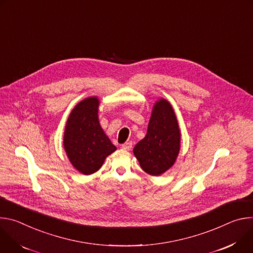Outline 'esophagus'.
I'll use <instances>...</instances> for the list:
<instances>
[{
  "instance_id": "34e87169",
  "label": "esophagus",
  "mask_w": 253,
  "mask_h": 253,
  "mask_svg": "<svg viewBox=\"0 0 253 253\" xmlns=\"http://www.w3.org/2000/svg\"><path fill=\"white\" fill-rule=\"evenodd\" d=\"M131 148H132V143H131V142H126V143H125V144L122 145V149L126 150V151L131 150Z\"/></svg>"
}]
</instances>
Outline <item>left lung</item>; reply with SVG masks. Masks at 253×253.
<instances>
[{"instance_id":"obj_1","label":"left lung","mask_w":253,"mask_h":253,"mask_svg":"<svg viewBox=\"0 0 253 253\" xmlns=\"http://www.w3.org/2000/svg\"><path fill=\"white\" fill-rule=\"evenodd\" d=\"M180 129L171 104L159 100L152 112L147 135L133 148L142 169L159 176L174 165L180 150Z\"/></svg>"}]
</instances>
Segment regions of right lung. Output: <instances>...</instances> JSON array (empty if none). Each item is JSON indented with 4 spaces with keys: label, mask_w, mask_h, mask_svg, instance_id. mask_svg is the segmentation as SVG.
<instances>
[{
    "label": "right lung",
    "mask_w": 253,
    "mask_h": 253,
    "mask_svg": "<svg viewBox=\"0 0 253 253\" xmlns=\"http://www.w3.org/2000/svg\"><path fill=\"white\" fill-rule=\"evenodd\" d=\"M98 103L97 97L82 100L66 124L64 149L75 169L84 175L98 171L105 158L117 150L99 125Z\"/></svg>",
    "instance_id": "obj_1"
}]
</instances>
